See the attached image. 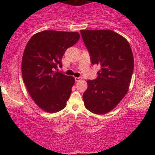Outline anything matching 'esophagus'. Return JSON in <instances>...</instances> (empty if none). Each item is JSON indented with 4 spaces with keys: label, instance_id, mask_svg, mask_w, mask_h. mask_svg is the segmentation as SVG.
<instances>
[{
    "label": "esophagus",
    "instance_id": "1",
    "mask_svg": "<svg viewBox=\"0 0 155 155\" xmlns=\"http://www.w3.org/2000/svg\"><path fill=\"white\" fill-rule=\"evenodd\" d=\"M82 79V78H81V77H75V80H76V81H81V80Z\"/></svg>",
    "mask_w": 155,
    "mask_h": 155
}]
</instances>
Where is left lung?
<instances>
[{
	"mask_svg": "<svg viewBox=\"0 0 155 155\" xmlns=\"http://www.w3.org/2000/svg\"><path fill=\"white\" fill-rule=\"evenodd\" d=\"M80 32L92 64L101 67L97 79L87 81L84 104L92 113L105 114L116 107L128 91L134 68L132 49L127 39L111 30Z\"/></svg>",
	"mask_w": 155,
	"mask_h": 155,
	"instance_id": "obj_1",
	"label": "left lung"
}]
</instances>
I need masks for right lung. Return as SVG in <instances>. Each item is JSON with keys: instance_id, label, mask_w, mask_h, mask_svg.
I'll return each mask as SVG.
<instances>
[{"instance_id": "obj_1", "label": "right lung", "mask_w": 155, "mask_h": 155, "mask_svg": "<svg viewBox=\"0 0 155 155\" xmlns=\"http://www.w3.org/2000/svg\"><path fill=\"white\" fill-rule=\"evenodd\" d=\"M80 38L77 32L44 31L28 41L22 60V79L33 101L47 113L66 106L75 83L73 76L55 71L68 48Z\"/></svg>"}]
</instances>
